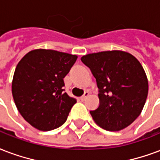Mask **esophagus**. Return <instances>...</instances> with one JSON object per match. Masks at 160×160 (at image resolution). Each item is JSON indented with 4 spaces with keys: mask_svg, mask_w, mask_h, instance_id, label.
<instances>
[{
    "mask_svg": "<svg viewBox=\"0 0 160 160\" xmlns=\"http://www.w3.org/2000/svg\"><path fill=\"white\" fill-rule=\"evenodd\" d=\"M89 95H90V93H89L88 91H85V92H84V94L82 95L80 99L83 101V100H85V99H86V98H88V97H89Z\"/></svg>",
    "mask_w": 160,
    "mask_h": 160,
    "instance_id": "1",
    "label": "esophagus"
}]
</instances>
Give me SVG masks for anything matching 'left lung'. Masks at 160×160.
I'll return each mask as SVG.
<instances>
[{
	"instance_id": "obj_1",
	"label": "left lung",
	"mask_w": 160,
	"mask_h": 160,
	"mask_svg": "<svg viewBox=\"0 0 160 160\" xmlns=\"http://www.w3.org/2000/svg\"><path fill=\"white\" fill-rule=\"evenodd\" d=\"M98 88L99 106L91 114L96 124L116 132L140 115L148 95V80L141 63L130 53L112 50L83 56Z\"/></svg>"
}]
</instances>
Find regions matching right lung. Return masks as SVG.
Returning <instances> with one entry per match:
<instances>
[{
	"label": "right lung",
	"instance_id": "obj_1",
	"mask_svg": "<svg viewBox=\"0 0 160 160\" xmlns=\"http://www.w3.org/2000/svg\"><path fill=\"white\" fill-rule=\"evenodd\" d=\"M78 56L51 49H34L16 66L12 94L22 118L35 128L47 132L65 123L77 100L64 92L63 78Z\"/></svg>",
	"mask_w": 160,
	"mask_h": 160
}]
</instances>
